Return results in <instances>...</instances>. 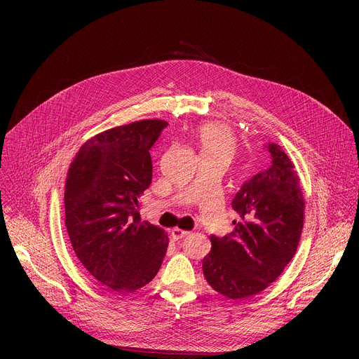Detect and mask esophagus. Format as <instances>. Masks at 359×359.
Here are the masks:
<instances>
[{"instance_id": "obj_1", "label": "esophagus", "mask_w": 359, "mask_h": 359, "mask_svg": "<svg viewBox=\"0 0 359 359\" xmlns=\"http://www.w3.org/2000/svg\"><path fill=\"white\" fill-rule=\"evenodd\" d=\"M170 234H172V237L175 240H180V238L186 237L187 234H191V233L189 231H184V230H180V229H173L172 231H170Z\"/></svg>"}]
</instances>
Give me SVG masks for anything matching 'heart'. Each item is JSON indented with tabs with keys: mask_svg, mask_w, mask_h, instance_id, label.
Here are the masks:
<instances>
[{
	"mask_svg": "<svg viewBox=\"0 0 359 359\" xmlns=\"http://www.w3.org/2000/svg\"><path fill=\"white\" fill-rule=\"evenodd\" d=\"M198 140L202 148V153L219 154L233 157L236 149V140L229 128L218 123H205L198 129Z\"/></svg>",
	"mask_w": 359,
	"mask_h": 359,
	"instance_id": "obj_1",
	"label": "heart"
}]
</instances>
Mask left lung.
I'll use <instances>...</instances> for the list:
<instances>
[{
  "mask_svg": "<svg viewBox=\"0 0 359 359\" xmlns=\"http://www.w3.org/2000/svg\"><path fill=\"white\" fill-rule=\"evenodd\" d=\"M272 163L244 182L231 205L234 230L211 236L202 260L206 282L219 294L241 299L268 288L294 257L304 222V198L290 157L268 144Z\"/></svg>",
  "mask_w": 359,
  "mask_h": 359,
  "instance_id": "1",
  "label": "left lung"
}]
</instances>
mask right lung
Instances as JSON below:
<instances>
[{
	"mask_svg": "<svg viewBox=\"0 0 359 359\" xmlns=\"http://www.w3.org/2000/svg\"><path fill=\"white\" fill-rule=\"evenodd\" d=\"M165 121L111 128L88 140L69 165L65 225L83 268L102 285L132 292L153 279L167 252L163 229L141 221L140 196L153 179L149 149Z\"/></svg>",
	"mask_w": 359,
	"mask_h": 359,
	"instance_id": "1",
	"label": "right lung"
}]
</instances>
